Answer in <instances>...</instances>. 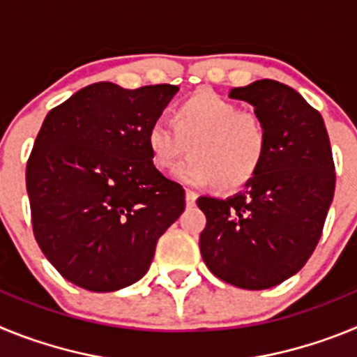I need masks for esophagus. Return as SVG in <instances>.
<instances>
[{
    "label": "esophagus",
    "mask_w": 357,
    "mask_h": 357,
    "mask_svg": "<svg viewBox=\"0 0 357 357\" xmlns=\"http://www.w3.org/2000/svg\"><path fill=\"white\" fill-rule=\"evenodd\" d=\"M197 198H198V195L195 193V191H191V189H185V204H188V206H195Z\"/></svg>",
    "instance_id": "obj_1"
}]
</instances>
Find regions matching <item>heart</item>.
<instances>
[{"instance_id":"b5f03b06","label":"heart","mask_w":357,"mask_h":357,"mask_svg":"<svg viewBox=\"0 0 357 357\" xmlns=\"http://www.w3.org/2000/svg\"><path fill=\"white\" fill-rule=\"evenodd\" d=\"M151 164L193 185L214 184L238 191L255 178L268 151L266 123L259 112L241 109L216 93H197L172 110V125L155 121L146 132Z\"/></svg>"}]
</instances>
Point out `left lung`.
Returning <instances> with one entry per match:
<instances>
[{
	"instance_id": "8db88e82",
	"label": "left lung",
	"mask_w": 357,
	"mask_h": 357,
	"mask_svg": "<svg viewBox=\"0 0 357 357\" xmlns=\"http://www.w3.org/2000/svg\"><path fill=\"white\" fill-rule=\"evenodd\" d=\"M229 96L259 112L268 151L245 191L198 198L207 218L200 252L218 279L266 289L295 275L320 241L336 185L333 151L320 112L288 85L257 80Z\"/></svg>"
}]
</instances>
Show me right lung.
Here are the masks:
<instances>
[{
  "mask_svg": "<svg viewBox=\"0 0 357 357\" xmlns=\"http://www.w3.org/2000/svg\"><path fill=\"white\" fill-rule=\"evenodd\" d=\"M176 85H87L52 109L26 164L31 229L73 284L116 291L150 268L185 191L151 164L146 132Z\"/></svg>",
  "mask_w": 357,
  "mask_h": 357,
  "instance_id": "1",
  "label": "right lung"
}]
</instances>
